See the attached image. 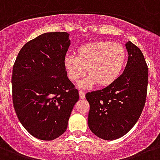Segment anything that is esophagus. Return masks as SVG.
<instances>
[{"mask_svg":"<svg viewBox=\"0 0 160 160\" xmlns=\"http://www.w3.org/2000/svg\"><path fill=\"white\" fill-rule=\"evenodd\" d=\"M79 97L81 99H84L85 98V92L82 91H79Z\"/></svg>","mask_w":160,"mask_h":160,"instance_id":"obj_1","label":"esophagus"}]
</instances>
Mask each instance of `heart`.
I'll use <instances>...</instances> for the list:
<instances>
[{
  "instance_id": "heart-1",
  "label": "heart",
  "mask_w": 160,
  "mask_h": 160,
  "mask_svg": "<svg viewBox=\"0 0 160 160\" xmlns=\"http://www.w3.org/2000/svg\"><path fill=\"white\" fill-rule=\"evenodd\" d=\"M127 59L126 47L119 42L96 41L79 46L76 56L67 55L63 66L70 81L77 82L86 74L89 75L79 84L88 88L98 84L106 88L116 82L123 72Z\"/></svg>"
}]
</instances>
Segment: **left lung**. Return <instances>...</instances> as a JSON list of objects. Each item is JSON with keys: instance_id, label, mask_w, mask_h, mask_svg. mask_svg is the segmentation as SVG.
<instances>
[{"instance_id": "1", "label": "left lung", "mask_w": 160, "mask_h": 160, "mask_svg": "<svg viewBox=\"0 0 160 160\" xmlns=\"http://www.w3.org/2000/svg\"><path fill=\"white\" fill-rule=\"evenodd\" d=\"M126 67L118 80L102 90L86 94L90 105L88 126L103 140L123 136L135 126L146 100L148 66L142 52L128 41Z\"/></svg>"}]
</instances>
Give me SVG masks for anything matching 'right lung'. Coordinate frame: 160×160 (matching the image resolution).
Wrapping results in <instances>:
<instances>
[{
    "label": "right lung",
    "mask_w": 160,
    "mask_h": 160,
    "mask_svg": "<svg viewBox=\"0 0 160 160\" xmlns=\"http://www.w3.org/2000/svg\"><path fill=\"white\" fill-rule=\"evenodd\" d=\"M67 32L45 33L27 42L12 70V101L19 121L31 135L52 140L67 130L78 89L63 66Z\"/></svg>",
    "instance_id": "1"
}]
</instances>
